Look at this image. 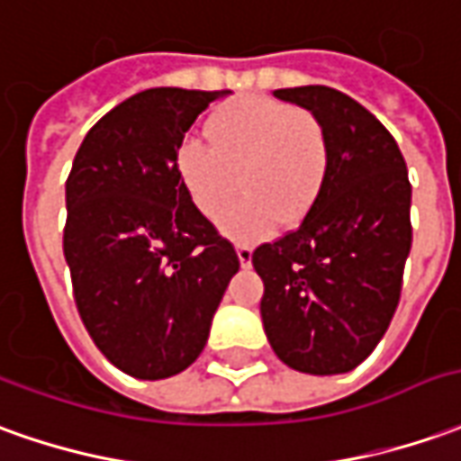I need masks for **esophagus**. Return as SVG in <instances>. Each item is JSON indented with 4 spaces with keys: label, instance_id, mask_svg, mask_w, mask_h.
Wrapping results in <instances>:
<instances>
[{
    "label": "esophagus",
    "instance_id": "34e87169",
    "mask_svg": "<svg viewBox=\"0 0 461 461\" xmlns=\"http://www.w3.org/2000/svg\"><path fill=\"white\" fill-rule=\"evenodd\" d=\"M236 253H238V261L243 268H249L250 261H253V249L250 246H236Z\"/></svg>",
    "mask_w": 461,
    "mask_h": 461
}]
</instances>
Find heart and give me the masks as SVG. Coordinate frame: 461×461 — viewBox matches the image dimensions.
Wrapping results in <instances>:
<instances>
[{
    "mask_svg": "<svg viewBox=\"0 0 461 461\" xmlns=\"http://www.w3.org/2000/svg\"><path fill=\"white\" fill-rule=\"evenodd\" d=\"M211 145L188 138L176 170L203 215L215 218L244 180L249 198L221 216L225 236L258 240L276 225L296 228L319 200L329 173L323 122L294 104L246 95L228 103L208 125Z\"/></svg>",
    "mask_w": 461,
    "mask_h": 461,
    "instance_id": "1",
    "label": "heart"
}]
</instances>
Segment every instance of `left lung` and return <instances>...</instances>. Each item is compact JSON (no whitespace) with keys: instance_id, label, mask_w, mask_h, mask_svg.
<instances>
[{"instance_id":"obj_1","label":"left lung","mask_w":461,"mask_h":461,"mask_svg":"<svg viewBox=\"0 0 461 461\" xmlns=\"http://www.w3.org/2000/svg\"><path fill=\"white\" fill-rule=\"evenodd\" d=\"M316 115L329 173L296 230L253 250L261 319L291 369H357L392 323L411 249V185L396 140L344 92L306 85L273 92Z\"/></svg>"}]
</instances>
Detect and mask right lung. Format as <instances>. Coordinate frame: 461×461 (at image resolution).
<instances>
[{
    "instance_id": "obj_1",
    "label": "right lung",
    "mask_w": 461,
    "mask_h": 461,
    "mask_svg": "<svg viewBox=\"0 0 461 461\" xmlns=\"http://www.w3.org/2000/svg\"><path fill=\"white\" fill-rule=\"evenodd\" d=\"M225 95H132L85 135L67 177L62 246L79 319L104 358L135 379L188 369L240 268L176 170L190 125Z\"/></svg>"
}]
</instances>
